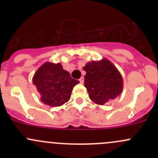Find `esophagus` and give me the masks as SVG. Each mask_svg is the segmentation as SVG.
<instances>
[{"label": "esophagus", "mask_w": 158, "mask_h": 158, "mask_svg": "<svg viewBox=\"0 0 158 158\" xmlns=\"http://www.w3.org/2000/svg\"><path fill=\"white\" fill-rule=\"evenodd\" d=\"M79 82H80V83H83L84 82V78L83 77H81L80 79H79Z\"/></svg>", "instance_id": "34e87169"}]
</instances>
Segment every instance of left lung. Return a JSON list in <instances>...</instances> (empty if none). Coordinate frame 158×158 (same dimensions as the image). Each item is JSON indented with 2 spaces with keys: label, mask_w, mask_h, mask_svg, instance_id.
Returning <instances> with one entry per match:
<instances>
[{
  "label": "left lung",
  "mask_w": 158,
  "mask_h": 158,
  "mask_svg": "<svg viewBox=\"0 0 158 158\" xmlns=\"http://www.w3.org/2000/svg\"><path fill=\"white\" fill-rule=\"evenodd\" d=\"M83 69L86 72L84 85L94 102L104 105L120 95L123 87L122 76L109 60L89 62Z\"/></svg>",
  "instance_id": "8db88e82"
}]
</instances>
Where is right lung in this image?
I'll return each instance as SVG.
<instances>
[{"label": "right lung", "mask_w": 158, "mask_h": 158, "mask_svg": "<svg viewBox=\"0 0 158 158\" xmlns=\"http://www.w3.org/2000/svg\"><path fill=\"white\" fill-rule=\"evenodd\" d=\"M33 82L40 93L41 101L56 107L69 101L73 87L79 82L73 79L60 63H46L35 73Z\"/></svg>", "instance_id": "1"}]
</instances>
